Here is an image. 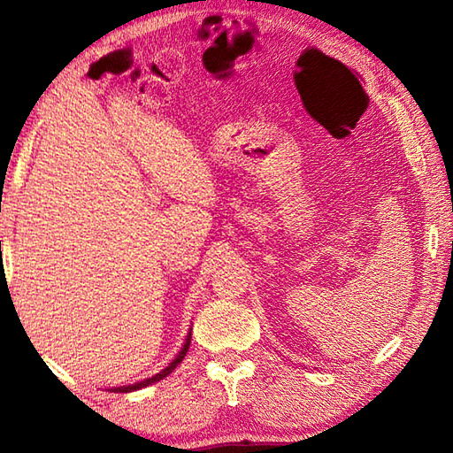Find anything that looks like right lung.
<instances>
[{"label":"right lung","mask_w":453,"mask_h":453,"mask_svg":"<svg viewBox=\"0 0 453 453\" xmlns=\"http://www.w3.org/2000/svg\"><path fill=\"white\" fill-rule=\"evenodd\" d=\"M189 342H191V332H189V335H188V340H186V343H183V348H181V351L178 356H175V359L173 362H170L167 364L162 372L159 373H156V375H151V378H148V380H142V381H135V383H132V386H121V388H116L118 392H121V394H127V392H135V389H142V388H148V386H151V383H156V381H159V380H164V378H167V375H170L175 367H178L180 364H181V359L186 357V354H188V348H189Z\"/></svg>","instance_id":"1"}]
</instances>
